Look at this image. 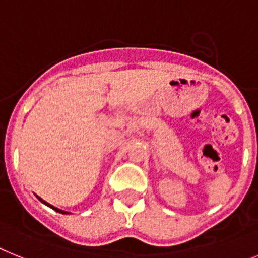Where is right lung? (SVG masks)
<instances>
[{
  "instance_id": "right-lung-1",
  "label": "right lung",
  "mask_w": 258,
  "mask_h": 258,
  "mask_svg": "<svg viewBox=\"0 0 258 258\" xmlns=\"http://www.w3.org/2000/svg\"><path fill=\"white\" fill-rule=\"evenodd\" d=\"M38 198H39V201H40V202H43V203H44V205H47V206H48V207H51V209H53V210H55V211H57V213H60V214H69V213H67V211H62V210L56 209V207H53V206H52V205H49V203H47V202H45V201H43V199L40 198V197H38Z\"/></svg>"
}]
</instances>
